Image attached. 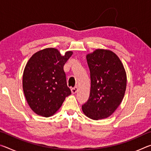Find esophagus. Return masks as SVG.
Here are the masks:
<instances>
[{"label":"esophagus","mask_w":151,"mask_h":151,"mask_svg":"<svg viewBox=\"0 0 151 151\" xmlns=\"http://www.w3.org/2000/svg\"><path fill=\"white\" fill-rule=\"evenodd\" d=\"M78 87L77 86H75V87H74V88H71V92H72L73 94H75V93H76V92L78 91Z\"/></svg>","instance_id":"34e87169"}]
</instances>
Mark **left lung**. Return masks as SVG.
I'll list each match as a JSON object with an SVG mask.
<instances>
[{"mask_svg": "<svg viewBox=\"0 0 151 151\" xmlns=\"http://www.w3.org/2000/svg\"><path fill=\"white\" fill-rule=\"evenodd\" d=\"M86 57L91 84L88 100L82 106V110L91 119L108 118L124 98L126 71L119 57L110 50L99 48Z\"/></svg>", "mask_w": 151, "mask_h": 151, "instance_id": "left-lung-1", "label": "left lung"}]
</instances>
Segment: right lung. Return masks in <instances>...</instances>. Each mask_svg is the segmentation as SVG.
<instances>
[{
	"mask_svg": "<svg viewBox=\"0 0 151 151\" xmlns=\"http://www.w3.org/2000/svg\"><path fill=\"white\" fill-rule=\"evenodd\" d=\"M73 54L69 50L63 56L57 48H47L35 52L27 62L22 88L28 104L38 115L52 116L71 94L63 66Z\"/></svg>",
	"mask_w": 151,
	"mask_h": 151,
	"instance_id": "right-lung-1",
	"label": "right lung"
}]
</instances>
